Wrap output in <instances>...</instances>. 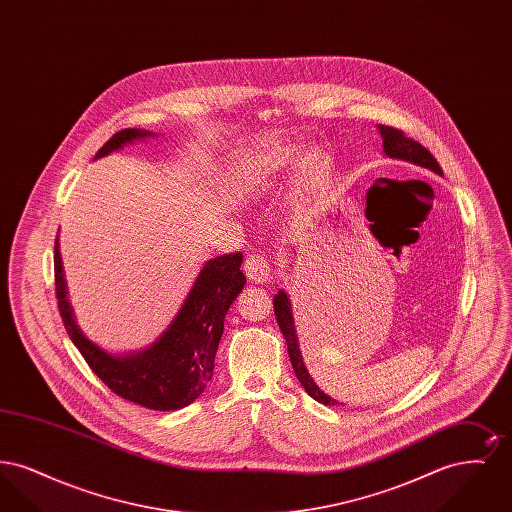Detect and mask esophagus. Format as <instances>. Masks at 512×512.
Wrapping results in <instances>:
<instances>
[{
  "mask_svg": "<svg viewBox=\"0 0 512 512\" xmlns=\"http://www.w3.org/2000/svg\"><path fill=\"white\" fill-rule=\"evenodd\" d=\"M244 270L247 278L255 284H265V282H270V278H272V268L268 265L267 257L261 255V253L249 255L245 259Z\"/></svg>",
  "mask_w": 512,
  "mask_h": 512,
  "instance_id": "obj_1",
  "label": "esophagus"
}]
</instances>
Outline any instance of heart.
<instances>
[{
	"mask_svg": "<svg viewBox=\"0 0 512 512\" xmlns=\"http://www.w3.org/2000/svg\"><path fill=\"white\" fill-rule=\"evenodd\" d=\"M295 159V151L290 147H265L242 159L234 174L232 186L240 195H261L274 184V180L286 171ZM318 153L309 151L301 159L303 172L317 169Z\"/></svg>",
	"mask_w": 512,
	"mask_h": 512,
	"instance_id": "1",
	"label": "heart"
}]
</instances>
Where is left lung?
Here are the masks:
<instances>
[{"label":"left lung","instance_id":"obj_1","mask_svg":"<svg viewBox=\"0 0 512 512\" xmlns=\"http://www.w3.org/2000/svg\"><path fill=\"white\" fill-rule=\"evenodd\" d=\"M378 130L382 134L384 153L388 157L399 159V161H409L420 169L436 172V174L443 176V171H441L436 157L426 147L420 146L418 142H414L411 138H407L405 132H401L393 126H386V124H378ZM274 315H276L278 326L282 330V336L288 343V355H290V361H292L293 372H295L297 380L301 382V386L313 399H317L318 403L338 405L336 399H332L330 395H326L324 391L318 388L315 380L311 378L307 366L303 363L299 343H297V334H295V324H293L292 305H290L288 293L282 292V290L274 295Z\"/></svg>","mask_w":512,"mask_h":512}]
</instances>
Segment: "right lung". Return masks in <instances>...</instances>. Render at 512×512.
Masks as SVG:
<instances>
[{
	"label": "right lung",
	"mask_w": 512,
	"mask_h": 512,
	"mask_svg": "<svg viewBox=\"0 0 512 512\" xmlns=\"http://www.w3.org/2000/svg\"><path fill=\"white\" fill-rule=\"evenodd\" d=\"M147 136H151L147 130L124 128L105 142L96 153V159ZM240 265V251L209 259L161 338L144 351L111 355L88 340L74 320L67 299L59 244L55 240L53 268L57 307L69 338L109 390L146 409L176 411L194 403L213 378L224 317L245 286Z\"/></svg>",
	"instance_id": "right-lung-1"
}]
</instances>
